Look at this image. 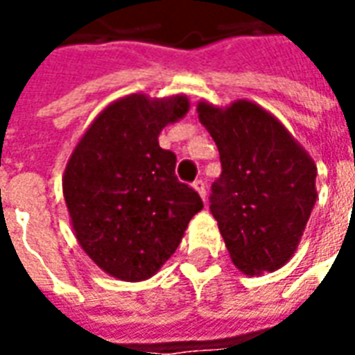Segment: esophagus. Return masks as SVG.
Masks as SVG:
<instances>
[{"label": "esophagus", "instance_id": "esophagus-1", "mask_svg": "<svg viewBox=\"0 0 355 355\" xmlns=\"http://www.w3.org/2000/svg\"><path fill=\"white\" fill-rule=\"evenodd\" d=\"M192 186H193V190H196V192L201 196V200L203 201L207 200V188H205V182H203L201 178H198V180H196Z\"/></svg>", "mask_w": 355, "mask_h": 355}]
</instances>
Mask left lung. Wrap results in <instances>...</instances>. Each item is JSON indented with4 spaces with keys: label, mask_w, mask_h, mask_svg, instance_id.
<instances>
[{
    "label": "left lung",
    "mask_w": 355,
    "mask_h": 355,
    "mask_svg": "<svg viewBox=\"0 0 355 355\" xmlns=\"http://www.w3.org/2000/svg\"><path fill=\"white\" fill-rule=\"evenodd\" d=\"M223 173L213 182L211 213L232 262L245 275L282 268L297 251L318 200V167L285 125L245 98L218 108L198 102Z\"/></svg>",
    "instance_id": "obj_1"
}]
</instances>
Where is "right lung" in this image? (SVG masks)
<instances>
[{
	"instance_id": "add662e5",
	"label": "right lung",
	"mask_w": 355,
	"mask_h": 355,
	"mask_svg": "<svg viewBox=\"0 0 355 355\" xmlns=\"http://www.w3.org/2000/svg\"><path fill=\"white\" fill-rule=\"evenodd\" d=\"M188 110L186 94L121 96L94 117L66 163L62 192L73 234L112 277H152L203 209L198 192L175 177L177 155L157 142Z\"/></svg>"
}]
</instances>
